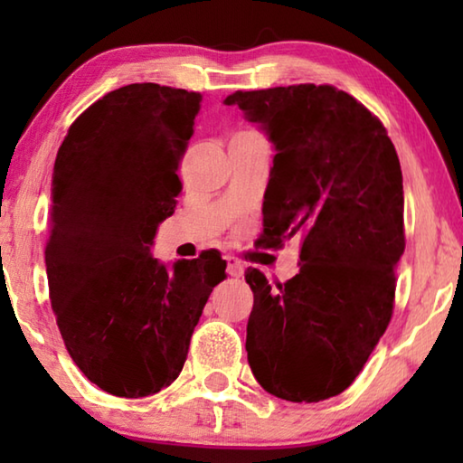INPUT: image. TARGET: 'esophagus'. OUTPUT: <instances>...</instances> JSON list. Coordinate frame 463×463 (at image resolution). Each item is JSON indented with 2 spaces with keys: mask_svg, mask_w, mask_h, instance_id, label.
Wrapping results in <instances>:
<instances>
[{
  "mask_svg": "<svg viewBox=\"0 0 463 463\" xmlns=\"http://www.w3.org/2000/svg\"><path fill=\"white\" fill-rule=\"evenodd\" d=\"M224 261H226V273H229L231 278H241L242 273H245V265H242V263L237 260V257L226 255Z\"/></svg>",
  "mask_w": 463,
  "mask_h": 463,
  "instance_id": "esophagus-1",
  "label": "esophagus"
}]
</instances>
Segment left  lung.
Listing matches in <instances>:
<instances>
[{"instance_id": "8db88e82", "label": "left lung", "mask_w": 463, "mask_h": 463, "mask_svg": "<svg viewBox=\"0 0 463 463\" xmlns=\"http://www.w3.org/2000/svg\"><path fill=\"white\" fill-rule=\"evenodd\" d=\"M224 104L276 148L265 245L300 239V271L286 284L271 288L260 269L245 276L250 372L284 401H325L351 386L392 318L404 253L401 161L382 122L331 85L237 91Z\"/></svg>"}]
</instances>
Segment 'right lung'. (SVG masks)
<instances>
[{
    "instance_id": "1",
    "label": "right lung",
    "mask_w": 463,
    "mask_h": 463,
    "mask_svg": "<svg viewBox=\"0 0 463 463\" xmlns=\"http://www.w3.org/2000/svg\"><path fill=\"white\" fill-rule=\"evenodd\" d=\"M202 96L156 83L106 93L69 128L54 159L44 261L69 355L108 394L151 396L185 364L221 253L151 255L174 214L179 161Z\"/></svg>"
}]
</instances>
